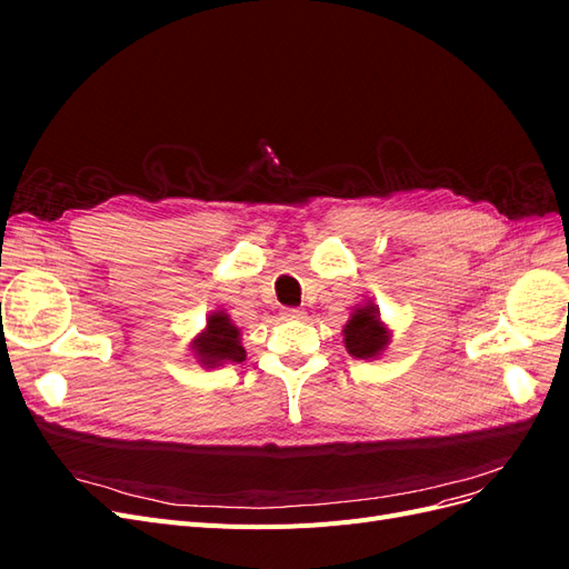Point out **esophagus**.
Masks as SVG:
<instances>
[{
    "label": "esophagus",
    "mask_w": 569,
    "mask_h": 569,
    "mask_svg": "<svg viewBox=\"0 0 569 569\" xmlns=\"http://www.w3.org/2000/svg\"><path fill=\"white\" fill-rule=\"evenodd\" d=\"M306 313L301 311V308H282V318L284 320H299V318H303Z\"/></svg>",
    "instance_id": "34e87169"
}]
</instances>
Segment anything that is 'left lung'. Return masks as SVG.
I'll list each match as a JSON object with an SVG mask.
<instances>
[{
  "label": "left lung",
  "mask_w": 569,
  "mask_h": 569,
  "mask_svg": "<svg viewBox=\"0 0 569 569\" xmlns=\"http://www.w3.org/2000/svg\"><path fill=\"white\" fill-rule=\"evenodd\" d=\"M391 332L387 325L380 320V308L375 303L358 306L351 313V320L343 325V343L353 358H375L380 356Z\"/></svg>",
  "instance_id": "8db88e82"
}]
</instances>
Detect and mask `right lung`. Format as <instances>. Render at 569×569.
Wrapping results in <instances>:
<instances>
[{
  "label": "right lung",
  "instance_id": "right-lung-1",
  "mask_svg": "<svg viewBox=\"0 0 569 569\" xmlns=\"http://www.w3.org/2000/svg\"><path fill=\"white\" fill-rule=\"evenodd\" d=\"M192 353L206 368H216L222 363H242L247 351L239 341V327L232 325L226 311H216L206 318L203 332L192 341Z\"/></svg>",
  "mask_w": 569,
  "mask_h": 569
}]
</instances>
